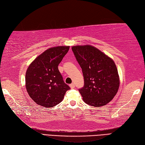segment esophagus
I'll return each instance as SVG.
<instances>
[{"mask_svg":"<svg viewBox=\"0 0 145 145\" xmlns=\"http://www.w3.org/2000/svg\"><path fill=\"white\" fill-rule=\"evenodd\" d=\"M70 87L72 88V89H73V88H75V85L74 84H72L70 85Z\"/></svg>","mask_w":145,"mask_h":145,"instance_id":"esophagus-1","label":"esophagus"}]
</instances>
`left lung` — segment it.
I'll return each mask as SVG.
<instances>
[{"label": "left lung", "mask_w": 145, "mask_h": 145, "mask_svg": "<svg viewBox=\"0 0 145 145\" xmlns=\"http://www.w3.org/2000/svg\"><path fill=\"white\" fill-rule=\"evenodd\" d=\"M72 49L84 77V87L79 89L83 100L95 107L108 103L120 86L118 70L114 61L90 45L73 46Z\"/></svg>", "instance_id": "obj_1"}]
</instances>
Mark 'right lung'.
<instances>
[{"instance_id":"add662e5","label":"right lung","mask_w":145,"mask_h":145,"mask_svg":"<svg viewBox=\"0 0 145 145\" xmlns=\"http://www.w3.org/2000/svg\"><path fill=\"white\" fill-rule=\"evenodd\" d=\"M69 48V46L49 48L30 64L25 74V87L37 104L53 107L63 100L70 89L58 69Z\"/></svg>"}]
</instances>
